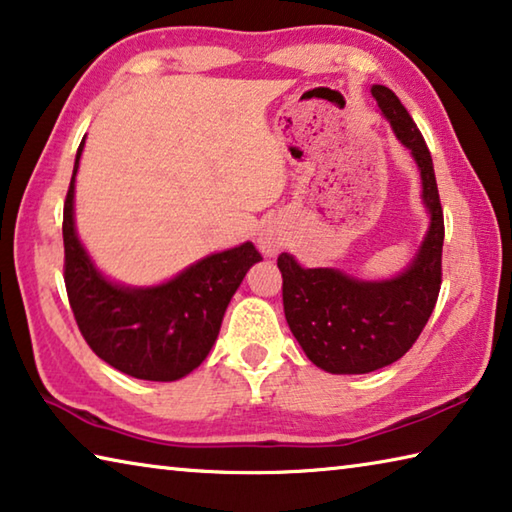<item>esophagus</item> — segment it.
I'll return each instance as SVG.
<instances>
[{"mask_svg":"<svg viewBox=\"0 0 512 512\" xmlns=\"http://www.w3.org/2000/svg\"><path fill=\"white\" fill-rule=\"evenodd\" d=\"M257 246H259V250H262V253H264L266 257H275V255L282 250V237L277 235L275 230L266 228V230L259 232Z\"/></svg>","mask_w":512,"mask_h":512,"instance_id":"1","label":"esophagus"}]
</instances>
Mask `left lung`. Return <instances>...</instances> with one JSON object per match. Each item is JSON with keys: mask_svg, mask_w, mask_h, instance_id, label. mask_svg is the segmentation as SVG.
Listing matches in <instances>:
<instances>
[{"mask_svg": "<svg viewBox=\"0 0 512 512\" xmlns=\"http://www.w3.org/2000/svg\"><path fill=\"white\" fill-rule=\"evenodd\" d=\"M371 96L421 172L430 226L412 262L389 280H358L340 268H304L288 253L277 257L288 327L306 358L329 374H369L403 358L441 291L445 230L430 150L392 89L374 85Z\"/></svg>", "mask_w": 512, "mask_h": 512, "instance_id": "obj_1", "label": "left lung"}]
</instances>
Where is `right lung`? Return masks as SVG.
Segmentation results:
<instances>
[{"label": "right lung", "instance_id": "right-lung-1", "mask_svg": "<svg viewBox=\"0 0 512 512\" xmlns=\"http://www.w3.org/2000/svg\"><path fill=\"white\" fill-rule=\"evenodd\" d=\"M78 147L64 201V284L87 345L118 371L172 383L197 369L219 336L221 320L248 268L262 262L253 241L212 253L156 286H125L102 275L76 230Z\"/></svg>", "mask_w": 512, "mask_h": 512}]
</instances>
